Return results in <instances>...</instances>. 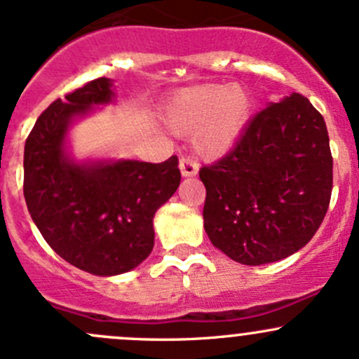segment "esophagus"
Listing matches in <instances>:
<instances>
[{
  "mask_svg": "<svg viewBox=\"0 0 359 359\" xmlns=\"http://www.w3.org/2000/svg\"><path fill=\"white\" fill-rule=\"evenodd\" d=\"M179 168L182 177H194L199 172V165L194 160L189 158V156H182L179 161Z\"/></svg>",
  "mask_w": 359,
  "mask_h": 359,
  "instance_id": "1",
  "label": "esophagus"
}]
</instances>
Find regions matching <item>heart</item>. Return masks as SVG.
I'll list each match as a JSON object with an SVG mask.
<instances>
[{
	"label": "heart",
	"instance_id": "1",
	"mask_svg": "<svg viewBox=\"0 0 359 359\" xmlns=\"http://www.w3.org/2000/svg\"><path fill=\"white\" fill-rule=\"evenodd\" d=\"M252 114L242 85H203L170 98L163 121L175 135L194 133V147L206 158H222L238 143Z\"/></svg>",
	"mask_w": 359,
	"mask_h": 359
}]
</instances>
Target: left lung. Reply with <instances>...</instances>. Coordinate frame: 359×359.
<instances>
[{"label": "left lung", "mask_w": 359, "mask_h": 359, "mask_svg": "<svg viewBox=\"0 0 359 359\" xmlns=\"http://www.w3.org/2000/svg\"><path fill=\"white\" fill-rule=\"evenodd\" d=\"M199 179L212 245L245 266L281 261L312 240L329 208L332 155L324 117L300 93L273 102Z\"/></svg>", "instance_id": "1"}]
</instances>
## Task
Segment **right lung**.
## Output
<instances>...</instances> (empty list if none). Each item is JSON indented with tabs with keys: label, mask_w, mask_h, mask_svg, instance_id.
I'll return each mask as SVG.
<instances>
[{
	"label": "right lung",
	"mask_w": 359,
	"mask_h": 359,
	"mask_svg": "<svg viewBox=\"0 0 359 359\" xmlns=\"http://www.w3.org/2000/svg\"><path fill=\"white\" fill-rule=\"evenodd\" d=\"M114 98L110 78L57 98L35 122L23 153V196L39 231L59 257L95 276L128 273L151 254L155 212L180 184L175 155L163 163L74 160L69 128Z\"/></svg>",
	"instance_id": "obj_1"
}]
</instances>
